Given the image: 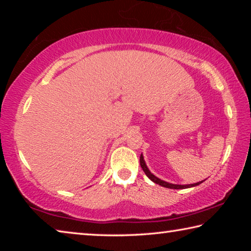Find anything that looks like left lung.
Returning <instances> with one entry per match:
<instances>
[{
	"instance_id": "obj_1",
	"label": "left lung",
	"mask_w": 251,
	"mask_h": 251,
	"mask_svg": "<svg viewBox=\"0 0 251 251\" xmlns=\"http://www.w3.org/2000/svg\"><path fill=\"white\" fill-rule=\"evenodd\" d=\"M139 163H141V166L143 168L144 173L146 174V176L150 178V179L151 181H154L155 184H158L160 186L163 187H166V188H171V189H185V188H190V187H195V186H198L199 184H201V182L203 181H199V182H196V184H190V185H175V184H171V182H167V181H164L159 179L158 177H156L155 175H152V174L150 172V169H148V167L146 166V163L145 160H144V157L143 155H141V157H139Z\"/></svg>"
}]
</instances>
